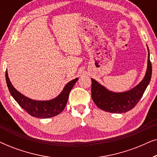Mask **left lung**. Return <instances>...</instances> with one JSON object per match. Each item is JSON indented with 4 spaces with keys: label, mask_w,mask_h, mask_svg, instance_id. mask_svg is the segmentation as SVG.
Segmentation results:
<instances>
[{
    "label": "left lung",
    "mask_w": 157,
    "mask_h": 157,
    "mask_svg": "<svg viewBox=\"0 0 157 157\" xmlns=\"http://www.w3.org/2000/svg\"><path fill=\"white\" fill-rule=\"evenodd\" d=\"M148 48V47H147ZM147 69L143 80L132 89L121 93L109 91L97 81L91 78V96L98 108L111 113H121L130 111L142 97L151 80L152 67L148 48Z\"/></svg>",
    "instance_id": "obj_1"
}]
</instances>
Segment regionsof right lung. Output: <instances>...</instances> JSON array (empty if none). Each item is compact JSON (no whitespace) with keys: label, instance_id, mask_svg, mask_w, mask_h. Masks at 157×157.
Returning a JSON list of instances; mask_svg holds the SVG:
<instances>
[{"label":"right lung","instance_id":"obj_1","mask_svg":"<svg viewBox=\"0 0 157 157\" xmlns=\"http://www.w3.org/2000/svg\"><path fill=\"white\" fill-rule=\"evenodd\" d=\"M6 79L10 94L20 106L32 117L47 119L55 117L63 111L66 106L71 90L78 78H76L69 81L57 97L49 101L33 100L21 94L12 85L8 78L7 71H6Z\"/></svg>","mask_w":157,"mask_h":157}]
</instances>
